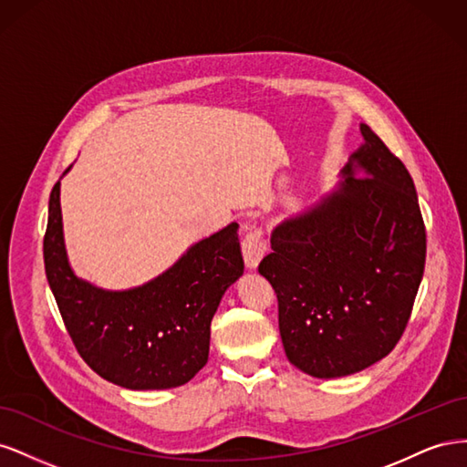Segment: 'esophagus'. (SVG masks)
I'll use <instances>...</instances> for the list:
<instances>
[{"label": "esophagus", "instance_id": "esophagus-1", "mask_svg": "<svg viewBox=\"0 0 467 467\" xmlns=\"http://www.w3.org/2000/svg\"><path fill=\"white\" fill-rule=\"evenodd\" d=\"M242 251H244V259H245L247 268H257V265L261 263V259L266 253V242H265L261 228H249V232L245 234L244 242H242Z\"/></svg>", "mask_w": 467, "mask_h": 467}]
</instances>
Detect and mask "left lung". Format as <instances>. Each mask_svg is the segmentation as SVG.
<instances>
[{
	"instance_id": "8db88e82",
	"label": "left lung",
	"mask_w": 467,
	"mask_h": 467,
	"mask_svg": "<svg viewBox=\"0 0 467 467\" xmlns=\"http://www.w3.org/2000/svg\"><path fill=\"white\" fill-rule=\"evenodd\" d=\"M360 132L337 187L282 220L259 265L276 292L286 357L314 378L350 376L388 357L425 271L413 179L370 126Z\"/></svg>"
}]
</instances>
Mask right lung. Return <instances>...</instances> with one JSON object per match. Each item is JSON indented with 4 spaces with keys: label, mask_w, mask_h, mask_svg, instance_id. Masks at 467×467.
<instances>
[{
    "label": "right lung",
    "mask_w": 467,
    "mask_h": 467,
    "mask_svg": "<svg viewBox=\"0 0 467 467\" xmlns=\"http://www.w3.org/2000/svg\"><path fill=\"white\" fill-rule=\"evenodd\" d=\"M237 228L232 222L196 242L144 285L105 290L79 278L67 261L60 181L56 182L48 202L45 268L81 358L126 389L187 384L208 362L210 323L223 292L244 275Z\"/></svg>",
    "instance_id": "1"
}]
</instances>
